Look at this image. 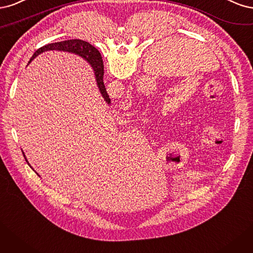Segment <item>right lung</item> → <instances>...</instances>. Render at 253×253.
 Segmentation results:
<instances>
[{
    "label": "right lung",
    "mask_w": 253,
    "mask_h": 253,
    "mask_svg": "<svg viewBox=\"0 0 253 253\" xmlns=\"http://www.w3.org/2000/svg\"><path fill=\"white\" fill-rule=\"evenodd\" d=\"M50 50H56V51H65V52H70V53H75L78 54L79 56H82V58L90 65V67L93 70L95 81H96V85L97 88L103 96L104 101L110 105V99L109 95L106 91V88L103 82V77H104V64L102 60V55L99 52V50L94 48L92 45L89 43L85 42V41L82 40H68V41H63V42H58V43H52V44H48L43 47H41L40 49H38L35 54L32 55V58L30 59L29 63L34 60L36 56L39 54L43 53L45 51H50ZM23 152V150H22ZM23 156L25 158V161L28 163V165L30 166L29 162L27 161L25 154L23 152ZM31 167V166H30ZM38 174V173H37Z\"/></svg>",
    "instance_id": "1"
}]
</instances>
